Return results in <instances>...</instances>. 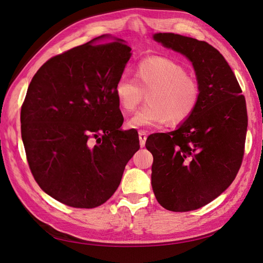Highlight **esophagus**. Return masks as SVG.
<instances>
[{"label":"esophagus","mask_w":263,"mask_h":263,"mask_svg":"<svg viewBox=\"0 0 263 263\" xmlns=\"http://www.w3.org/2000/svg\"><path fill=\"white\" fill-rule=\"evenodd\" d=\"M139 140H140V145L144 146L145 145V141H146V133L143 131L139 132Z\"/></svg>","instance_id":"obj_1"}]
</instances>
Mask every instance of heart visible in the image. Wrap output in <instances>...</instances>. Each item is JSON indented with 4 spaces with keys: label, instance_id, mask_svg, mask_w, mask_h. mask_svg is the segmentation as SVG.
Masks as SVG:
<instances>
[{
    "label": "heart",
    "instance_id": "b5f03b06",
    "mask_svg": "<svg viewBox=\"0 0 263 263\" xmlns=\"http://www.w3.org/2000/svg\"><path fill=\"white\" fill-rule=\"evenodd\" d=\"M134 78L120 77L113 87L123 112L136 110L146 94V106L127 121L129 129H152L165 123L176 127L196 112L201 86L183 65L162 57L146 58L137 65Z\"/></svg>",
    "mask_w": 263,
    "mask_h": 263
}]
</instances>
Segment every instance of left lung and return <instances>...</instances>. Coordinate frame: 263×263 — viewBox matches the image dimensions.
Segmentation results:
<instances>
[{
    "mask_svg": "<svg viewBox=\"0 0 263 263\" xmlns=\"http://www.w3.org/2000/svg\"><path fill=\"white\" fill-rule=\"evenodd\" d=\"M153 39L192 62L201 99L193 116L177 130L147 138L152 189L166 210H197L237 177L248 127L246 99L230 65L212 45L174 33H156Z\"/></svg>",
    "mask_w": 263,
    "mask_h": 263,
    "instance_id": "8db88e82",
    "label": "left lung"
}]
</instances>
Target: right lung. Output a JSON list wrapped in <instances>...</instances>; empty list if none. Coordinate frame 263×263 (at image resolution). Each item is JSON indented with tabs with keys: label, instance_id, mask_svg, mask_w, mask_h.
Masks as SVG:
<instances>
[{
	"label": "right lung",
	"instance_id": "1",
	"mask_svg": "<svg viewBox=\"0 0 263 263\" xmlns=\"http://www.w3.org/2000/svg\"><path fill=\"white\" fill-rule=\"evenodd\" d=\"M51 58L33 77L21 109L31 172L50 197L91 209L109 200L140 149L138 132L121 130L113 87L131 58L121 39L98 41Z\"/></svg>",
	"mask_w": 263,
	"mask_h": 263
}]
</instances>
